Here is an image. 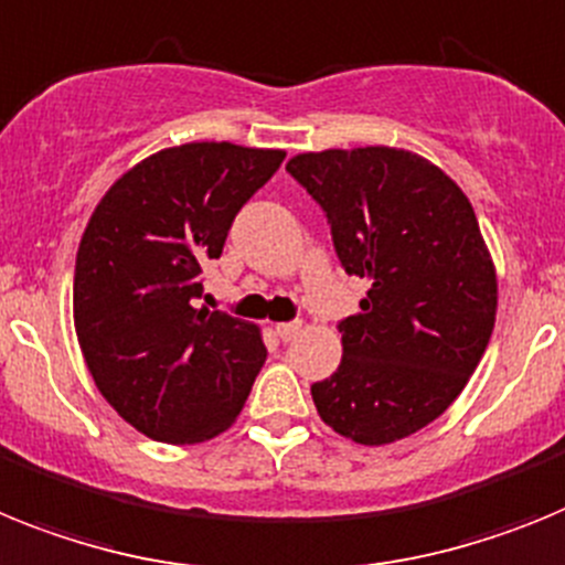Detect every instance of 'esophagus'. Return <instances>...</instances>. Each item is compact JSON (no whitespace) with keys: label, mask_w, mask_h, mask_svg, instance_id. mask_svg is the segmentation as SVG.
<instances>
[{"label":"esophagus","mask_w":565,"mask_h":565,"mask_svg":"<svg viewBox=\"0 0 565 565\" xmlns=\"http://www.w3.org/2000/svg\"><path fill=\"white\" fill-rule=\"evenodd\" d=\"M301 332V323L298 321H289V323H276V335L281 338V341H292V338Z\"/></svg>","instance_id":"esophagus-1"}]
</instances>
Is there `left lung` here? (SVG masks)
Instances as JSON below:
<instances>
[{"label": "left lung", "instance_id": "obj_1", "mask_svg": "<svg viewBox=\"0 0 565 565\" xmlns=\"http://www.w3.org/2000/svg\"><path fill=\"white\" fill-rule=\"evenodd\" d=\"M289 175L321 204L361 312L338 323L341 366L312 384L327 426L395 444L444 415L494 330L498 276L463 190L398 147L298 153Z\"/></svg>", "mask_w": 565, "mask_h": 565}]
</instances>
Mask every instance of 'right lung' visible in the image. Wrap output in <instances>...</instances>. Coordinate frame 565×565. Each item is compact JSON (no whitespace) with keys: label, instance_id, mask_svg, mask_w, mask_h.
Returning a JSON list of instances; mask_svg holds the SVG:
<instances>
[{"label":"right lung","instance_id":"obj_1","mask_svg":"<svg viewBox=\"0 0 565 565\" xmlns=\"http://www.w3.org/2000/svg\"><path fill=\"white\" fill-rule=\"evenodd\" d=\"M284 150L190 141L130 167L87 222L73 323L93 381L130 426L201 444L235 424L267 347L255 323L199 307L201 269Z\"/></svg>","mask_w":565,"mask_h":565}]
</instances>
